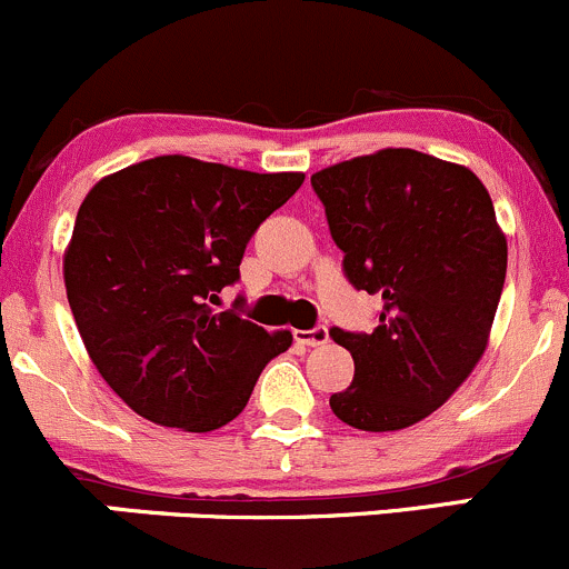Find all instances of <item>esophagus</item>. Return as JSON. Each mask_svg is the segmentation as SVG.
Here are the masks:
<instances>
[{
	"mask_svg": "<svg viewBox=\"0 0 569 569\" xmlns=\"http://www.w3.org/2000/svg\"><path fill=\"white\" fill-rule=\"evenodd\" d=\"M295 340L300 346H325L330 340L327 327H313V330H295Z\"/></svg>",
	"mask_w": 569,
	"mask_h": 569,
	"instance_id": "obj_1",
	"label": "esophagus"
}]
</instances>
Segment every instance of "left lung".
Segmentation results:
<instances>
[{"instance_id": "obj_1", "label": "left lung", "mask_w": 569, "mask_h": 569, "mask_svg": "<svg viewBox=\"0 0 569 569\" xmlns=\"http://www.w3.org/2000/svg\"><path fill=\"white\" fill-rule=\"evenodd\" d=\"M355 289L381 295L373 332L332 327L355 379L330 406L346 426L409 428L445 406L486 355L507 239L486 184L417 149H379L310 177Z\"/></svg>"}]
</instances>
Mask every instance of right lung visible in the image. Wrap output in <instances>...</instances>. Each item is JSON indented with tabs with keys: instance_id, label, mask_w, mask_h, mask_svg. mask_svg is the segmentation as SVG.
Segmentation results:
<instances>
[{
	"instance_id": "add662e5",
	"label": "right lung",
	"mask_w": 569,
	"mask_h": 569,
	"mask_svg": "<svg viewBox=\"0 0 569 569\" xmlns=\"http://www.w3.org/2000/svg\"><path fill=\"white\" fill-rule=\"evenodd\" d=\"M302 179L160 154L87 193L64 250V289L89 360L143 420L190 433L223 428L291 346L289 330L267 332L212 305L239 280L256 229Z\"/></svg>"
}]
</instances>
